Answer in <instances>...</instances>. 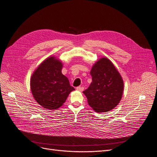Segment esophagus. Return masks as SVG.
<instances>
[{
    "instance_id": "1",
    "label": "esophagus",
    "mask_w": 157,
    "mask_h": 157,
    "mask_svg": "<svg viewBox=\"0 0 157 157\" xmlns=\"http://www.w3.org/2000/svg\"><path fill=\"white\" fill-rule=\"evenodd\" d=\"M83 89H84V88L83 87H76V90H79V91H83Z\"/></svg>"
}]
</instances>
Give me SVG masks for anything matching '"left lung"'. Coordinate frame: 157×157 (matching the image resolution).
Listing matches in <instances>:
<instances>
[{
    "label": "left lung",
    "mask_w": 157,
    "mask_h": 157,
    "mask_svg": "<svg viewBox=\"0 0 157 157\" xmlns=\"http://www.w3.org/2000/svg\"><path fill=\"white\" fill-rule=\"evenodd\" d=\"M92 82L83 92L89 105L95 112H109L122 98L124 82L109 59L102 57L96 62L90 72Z\"/></svg>",
    "instance_id": "left-lung-1"
}]
</instances>
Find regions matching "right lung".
I'll return each instance as SVG.
<instances>
[{"label":"right lung","mask_w":157,"mask_h":157,"mask_svg":"<svg viewBox=\"0 0 157 157\" xmlns=\"http://www.w3.org/2000/svg\"><path fill=\"white\" fill-rule=\"evenodd\" d=\"M63 63L55 56L45 59L31 78V90L35 100L42 107L57 109L65 102L74 88L61 71Z\"/></svg>","instance_id":"right-lung-1"}]
</instances>
